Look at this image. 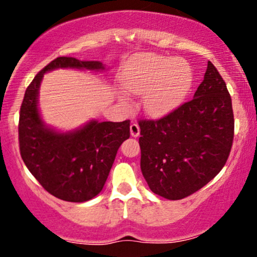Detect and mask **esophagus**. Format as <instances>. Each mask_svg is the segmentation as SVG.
<instances>
[{"mask_svg": "<svg viewBox=\"0 0 257 257\" xmlns=\"http://www.w3.org/2000/svg\"><path fill=\"white\" fill-rule=\"evenodd\" d=\"M140 134V126H139L137 123H133L131 124V135L133 138H137Z\"/></svg>", "mask_w": 257, "mask_h": 257, "instance_id": "1", "label": "esophagus"}]
</instances>
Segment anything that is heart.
Segmentation results:
<instances>
[{
	"mask_svg": "<svg viewBox=\"0 0 257 257\" xmlns=\"http://www.w3.org/2000/svg\"><path fill=\"white\" fill-rule=\"evenodd\" d=\"M190 65L180 59L145 54L129 64L124 87L134 94H146L145 107L153 116L175 110L192 85Z\"/></svg>",
	"mask_w": 257,
	"mask_h": 257,
	"instance_id": "obj_1",
	"label": "heart"
}]
</instances>
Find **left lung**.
Returning a JSON list of instances; mask_svg holds the SVG:
<instances>
[{
	"mask_svg": "<svg viewBox=\"0 0 257 257\" xmlns=\"http://www.w3.org/2000/svg\"><path fill=\"white\" fill-rule=\"evenodd\" d=\"M140 168L150 190L167 199L186 198L226 164L234 137L232 100L211 61L186 101L157 119H140Z\"/></svg>",
	"mask_w": 257,
	"mask_h": 257,
	"instance_id": "1",
	"label": "left lung"
}]
</instances>
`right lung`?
I'll use <instances>...</instances> for the list:
<instances>
[{"mask_svg": "<svg viewBox=\"0 0 257 257\" xmlns=\"http://www.w3.org/2000/svg\"><path fill=\"white\" fill-rule=\"evenodd\" d=\"M58 67L100 70V61L59 57L26 88L19 114V149L25 166L41 186L66 202L89 200L104 187L120 144L131 137V120H91L79 131L60 134L46 128L37 108L43 73Z\"/></svg>", "mask_w": 257, "mask_h": 257, "instance_id": "obj_1", "label": "right lung"}]
</instances>
